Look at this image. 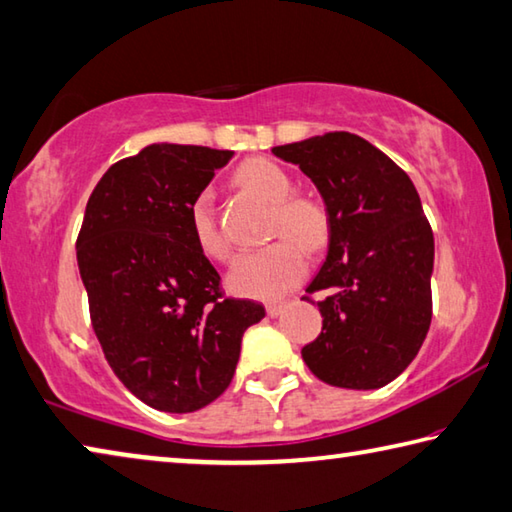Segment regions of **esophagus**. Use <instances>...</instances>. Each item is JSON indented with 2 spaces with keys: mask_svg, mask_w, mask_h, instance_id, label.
Returning <instances> with one entry per match:
<instances>
[{
  "mask_svg": "<svg viewBox=\"0 0 512 512\" xmlns=\"http://www.w3.org/2000/svg\"><path fill=\"white\" fill-rule=\"evenodd\" d=\"M283 308H286V304H276V301H274V304H267L265 306V311H267V315H270V317H279L283 313Z\"/></svg>",
  "mask_w": 512,
  "mask_h": 512,
  "instance_id": "obj_1",
  "label": "esophagus"
}]
</instances>
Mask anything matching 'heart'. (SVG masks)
Returning a JSON list of instances; mask_svg holds the SVG:
<instances>
[{"instance_id": "obj_1", "label": "heart", "mask_w": 512, "mask_h": 512, "mask_svg": "<svg viewBox=\"0 0 512 512\" xmlns=\"http://www.w3.org/2000/svg\"><path fill=\"white\" fill-rule=\"evenodd\" d=\"M236 183L272 206L270 236H283L270 247L245 251L233 261L226 286L233 295L276 299L306 274L304 251H317L329 240V215L315 199L297 197L295 181L272 158H249L236 170ZM190 229L201 254L215 261L229 256V245L217 226L211 192H199L190 204Z\"/></svg>"}]
</instances>
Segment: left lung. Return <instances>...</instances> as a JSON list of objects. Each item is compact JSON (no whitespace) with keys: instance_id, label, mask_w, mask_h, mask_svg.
<instances>
[{"instance_id":"1","label":"left lung","mask_w":512,"mask_h":512,"mask_svg":"<svg viewBox=\"0 0 512 512\" xmlns=\"http://www.w3.org/2000/svg\"><path fill=\"white\" fill-rule=\"evenodd\" d=\"M315 183L329 215L326 258L306 292L322 333L301 349L317 379L376 390L413 363L431 326L433 231L408 174L372 142L333 131L272 149Z\"/></svg>"}]
</instances>
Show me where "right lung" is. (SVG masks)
<instances>
[{"instance_id":"1","label":"right lung","mask_w":512,"mask_h":512,"mask_svg":"<svg viewBox=\"0 0 512 512\" xmlns=\"http://www.w3.org/2000/svg\"><path fill=\"white\" fill-rule=\"evenodd\" d=\"M229 149L154 142L106 170L77 240L92 329L131 395L192 413L229 388L240 342L265 308L224 299L190 229V204Z\"/></svg>"}]
</instances>
